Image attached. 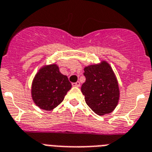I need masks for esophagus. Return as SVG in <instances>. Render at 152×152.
<instances>
[{"mask_svg": "<svg viewBox=\"0 0 152 152\" xmlns=\"http://www.w3.org/2000/svg\"><path fill=\"white\" fill-rule=\"evenodd\" d=\"M72 86H75V87H79V86H80V83L79 82H76V83H72Z\"/></svg>", "mask_w": 152, "mask_h": 152, "instance_id": "esophagus-1", "label": "esophagus"}]
</instances>
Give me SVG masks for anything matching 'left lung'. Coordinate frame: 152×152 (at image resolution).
<instances>
[{
    "label": "left lung",
    "instance_id": "8db88e82",
    "mask_svg": "<svg viewBox=\"0 0 152 152\" xmlns=\"http://www.w3.org/2000/svg\"><path fill=\"white\" fill-rule=\"evenodd\" d=\"M86 81L81 91L90 109L98 115L111 113L117 107L120 90L117 77L106 61L84 68Z\"/></svg>",
    "mask_w": 152,
    "mask_h": 152
}]
</instances>
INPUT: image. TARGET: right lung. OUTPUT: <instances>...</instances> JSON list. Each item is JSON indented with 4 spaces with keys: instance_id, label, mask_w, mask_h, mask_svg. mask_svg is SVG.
I'll use <instances>...</instances> for the list:
<instances>
[{
    "instance_id": "1",
    "label": "right lung",
    "mask_w": 152,
    "mask_h": 152,
    "mask_svg": "<svg viewBox=\"0 0 152 152\" xmlns=\"http://www.w3.org/2000/svg\"><path fill=\"white\" fill-rule=\"evenodd\" d=\"M72 84L67 76L59 72L56 64L42 66L33 79L31 97L41 109L52 110L64 100Z\"/></svg>"
}]
</instances>
